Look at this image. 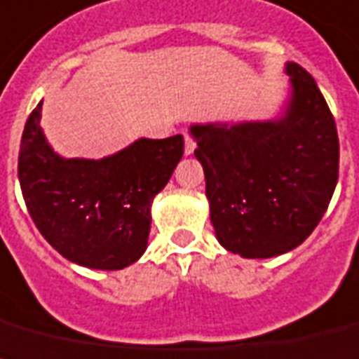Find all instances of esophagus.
<instances>
[{
	"label": "esophagus",
	"instance_id": "esophagus-1",
	"mask_svg": "<svg viewBox=\"0 0 359 359\" xmlns=\"http://www.w3.org/2000/svg\"><path fill=\"white\" fill-rule=\"evenodd\" d=\"M194 148H196V142H194L191 135L185 133V156H193Z\"/></svg>",
	"mask_w": 359,
	"mask_h": 359
}]
</instances>
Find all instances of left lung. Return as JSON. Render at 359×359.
I'll return each instance as SVG.
<instances>
[{
  "label": "left lung",
  "mask_w": 359,
  "mask_h": 359,
  "mask_svg": "<svg viewBox=\"0 0 359 359\" xmlns=\"http://www.w3.org/2000/svg\"><path fill=\"white\" fill-rule=\"evenodd\" d=\"M291 94L276 118L193 124L209 219L226 250L265 259L317 228L339 174V139L325 96L302 66L285 62Z\"/></svg>",
  "instance_id": "obj_1"
}]
</instances>
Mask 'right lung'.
Masks as SVG:
<instances>
[{"label": "right lung", "mask_w": 359, "mask_h": 359, "mask_svg": "<svg viewBox=\"0 0 359 359\" xmlns=\"http://www.w3.org/2000/svg\"><path fill=\"white\" fill-rule=\"evenodd\" d=\"M42 102L25 122L18 180L33 222L62 257L120 271L148 246L151 202L182 161L183 137L139 139L102 159H66L40 128Z\"/></svg>", "instance_id": "right-lung-1"}]
</instances>
